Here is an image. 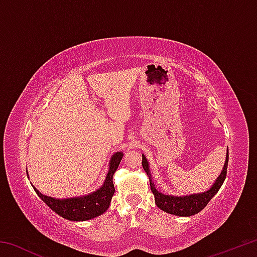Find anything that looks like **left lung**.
<instances>
[{
    "mask_svg": "<svg viewBox=\"0 0 257 257\" xmlns=\"http://www.w3.org/2000/svg\"><path fill=\"white\" fill-rule=\"evenodd\" d=\"M143 161L142 165L144 168L145 172L150 178V186L152 193L154 194L155 198V204L158 205L161 210L169 213V214L178 215V216H190L194 214H197L198 212H201L204 207L207 205V203L211 201V198L214 196V195L219 191L220 187L222 186L223 181L225 179V176H227V168H228V160H229V152L227 150V155H225V161L222 168V171L216 178L215 181L213 182L211 188L207 190L203 191V193H197V194H190V195H185V196H175V195H168L163 194L156 188L153 178L151 175V169H150V163L147 161L146 156L142 154Z\"/></svg>",
    "mask_w": 257,
    "mask_h": 257,
    "instance_id": "obj_1",
    "label": "left lung"
}]
</instances>
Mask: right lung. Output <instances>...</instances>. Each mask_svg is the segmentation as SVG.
Returning a JSON list of instances; mask_svg holds the SVG:
<instances>
[{"mask_svg":"<svg viewBox=\"0 0 257 257\" xmlns=\"http://www.w3.org/2000/svg\"><path fill=\"white\" fill-rule=\"evenodd\" d=\"M122 152H115L111 156L108 163V171L103 185L93 193L82 196L70 198H55L43 195L34 185L33 188L40 198L56 214L70 221H87L103 214L108 206L114 194V185H113V175L122 160ZM28 176V171H27Z\"/></svg>","mask_w":257,"mask_h":257,"instance_id":"right-lung-1","label":"right lung"}]
</instances>
